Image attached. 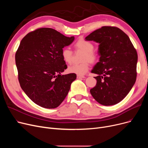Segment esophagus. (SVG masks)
<instances>
[{"label":"esophagus","instance_id":"34e87169","mask_svg":"<svg viewBox=\"0 0 148 148\" xmlns=\"http://www.w3.org/2000/svg\"><path fill=\"white\" fill-rule=\"evenodd\" d=\"M77 78L78 79H83V78H84V76H83V75H77Z\"/></svg>","mask_w":148,"mask_h":148}]
</instances>
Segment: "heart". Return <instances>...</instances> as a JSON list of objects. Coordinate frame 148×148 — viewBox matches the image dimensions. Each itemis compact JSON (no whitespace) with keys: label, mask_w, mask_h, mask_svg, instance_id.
Wrapping results in <instances>:
<instances>
[{"label":"heart","mask_w":148,"mask_h":148,"mask_svg":"<svg viewBox=\"0 0 148 148\" xmlns=\"http://www.w3.org/2000/svg\"><path fill=\"white\" fill-rule=\"evenodd\" d=\"M74 47L84 52L82 61L84 62L80 64H74L68 68V71L70 73L77 75H84L89 68L88 62L94 64L97 62V54L94 52V45L91 42L80 39L74 44ZM62 57L64 60L68 64H71L73 60V52L69 48H64L62 51Z\"/></svg>","instance_id":"obj_1"}]
</instances>
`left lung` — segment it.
Masks as SVG:
<instances>
[{
	"label": "left lung",
	"mask_w": 148,
	"mask_h": 148,
	"mask_svg": "<svg viewBox=\"0 0 148 148\" xmlns=\"http://www.w3.org/2000/svg\"><path fill=\"white\" fill-rule=\"evenodd\" d=\"M85 40L99 43V62L91 71L98 75L96 86L90 90L92 96L104 106L119 103L136 80L137 53L130 38L118 27L103 26Z\"/></svg>",
	"instance_id": "8db88e82"
}]
</instances>
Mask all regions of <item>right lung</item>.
<instances>
[{"mask_svg":"<svg viewBox=\"0 0 148 148\" xmlns=\"http://www.w3.org/2000/svg\"><path fill=\"white\" fill-rule=\"evenodd\" d=\"M74 36L66 37L51 28H40L27 34L15 53L20 86L37 105L58 107L77 78L75 74L62 75L67 68L62 51Z\"/></svg>","mask_w":148,"mask_h":148,"instance_id":"add662e5","label":"right lung"}]
</instances>
